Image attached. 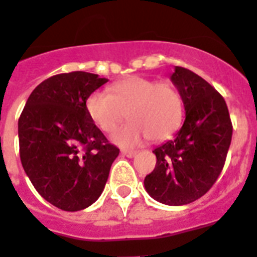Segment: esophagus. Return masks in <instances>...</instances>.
<instances>
[{
    "label": "esophagus",
    "mask_w": 257,
    "mask_h": 257,
    "mask_svg": "<svg viewBox=\"0 0 257 257\" xmlns=\"http://www.w3.org/2000/svg\"><path fill=\"white\" fill-rule=\"evenodd\" d=\"M122 156H126V157L132 158L135 157L136 154H137V150H131V149H122L121 150Z\"/></svg>",
    "instance_id": "esophagus-1"
}]
</instances>
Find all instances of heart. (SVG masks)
Here are the masks:
<instances>
[{"mask_svg":"<svg viewBox=\"0 0 257 257\" xmlns=\"http://www.w3.org/2000/svg\"><path fill=\"white\" fill-rule=\"evenodd\" d=\"M85 110L105 133L113 132L128 112L132 121L114 133L113 141L135 147L148 137L153 141L172 137L182 122L183 100L172 81L132 75L110 84L108 93H91L85 100Z\"/></svg>","mask_w":257,"mask_h":257,"instance_id":"b5f03b06","label":"heart"}]
</instances>
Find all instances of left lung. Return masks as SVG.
I'll use <instances>...</instances> for the list:
<instances>
[{
    "label": "left lung",
    "instance_id": "1",
    "mask_svg": "<svg viewBox=\"0 0 257 257\" xmlns=\"http://www.w3.org/2000/svg\"><path fill=\"white\" fill-rule=\"evenodd\" d=\"M172 81L181 92L185 122L170 141L156 148V168L144 185L152 198L169 206L197 201L216 182L232 139L223 96L193 71L178 67Z\"/></svg>",
    "mask_w": 257,
    "mask_h": 257
}]
</instances>
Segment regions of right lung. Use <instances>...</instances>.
Wrapping results in <instances>:
<instances>
[{
    "mask_svg": "<svg viewBox=\"0 0 257 257\" xmlns=\"http://www.w3.org/2000/svg\"><path fill=\"white\" fill-rule=\"evenodd\" d=\"M107 81L84 71L54 75L35 87L18 120L25 173L64 211L83 210L100 197L120 153L85 110L87 97Z\"/></svg>",
    "mask_w": 257,
    "mask_h": 257,
    "instance_id": "obj_1",
    "label": "right lung"
}]
</instances>
